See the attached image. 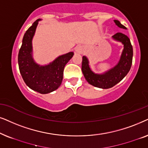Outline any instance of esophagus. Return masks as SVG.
<instances>
[{
    "label": "esophagus",
    "instance_id": "34e87169",
    "mask_svg": "<svg viewBox=\"0 0 148 148\" xmlns=\"http://www.w3.org/2000/svg\"><path fill=\"white\" fill-rule=\"evenodd\" d=\"M84 49L82 46H78L76 48V51L77 53H82L84 52Z\"/></svg>",
    "mask_w": 148,
    "mask_h": 148
}]
</instances>
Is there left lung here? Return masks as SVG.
Here are the masks:
<instances>
[{
    "mask_svg": "<svg viewBox=\"0 0 148 148\" xmlns=\"http://www.w3.org/2000/svg\"><path fill=\"white\" fill-rule=\"evenodd\" d=\"M116 24L121 28L126 27L118 20H114ZM115 40L121 41L124 45V50L119 64L114 68L103 74H96L90 70L88 62L85 56L82 57V71L84 78L88 83L96 87L109 88L121 82L129 73L133 62V47L127 35L121 32H117L113 36Z\"/></svg>",
    "mask_w": 148,
    "mask_h": 148,
    "instance_id": "left-lung-1",
    "label": "left lung"
}]
</instances>
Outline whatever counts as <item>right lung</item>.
I'll return each instance as SVG.
<instances>
[{"mask_svg": "<svg viewBox=\"0 0 148 148\" xmlns=\"http://www.w3.org/2000/svg\"><path fill=\"white\" fill-rule=\"evenodd\" d=\"M40 19L27 29L23 36L22 45L18 54L19 72L26 85L41 94H47L58 89L62 84L64 69L74 56L70 52L56 59L45 66L36 64L32 57V40Z\"/></svg>", "mask_w": 148, "mask_h": 148, "instance_id": "right-lung-1", "label": "right lung"}]
</instances>
